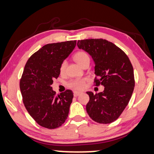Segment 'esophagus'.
<instances>
[{
	"instance_id": "obj_1",
	"label": "esophagus",
	"mask_w": 154,
	"mask_h": 154,
	"mask_svg": "<svg viewBox=\"0 0 154 154\" xmlns=\"http://www.w3.org/2000/svg\"><path fill=\"white\" fill-rule=\"evenodd\" d=\"M81 92H79V91H74L73 92V95H74L75 97H77V96H79V95L81 94Z\"/></svg>"
}]
</instances>
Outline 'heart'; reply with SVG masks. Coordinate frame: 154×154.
<instances>
[{"mask_svg":"<svg viewBox=\"0 0 154 154\" xmlns=\"http://www.w3.org/2000/svg\"><path fill=\"white\" fill-rule=\"evenodd\" d=\"M73 59L76 61L78 64L81 66H83L85 62L90 61V57L86 52L83 51H77L76 53L73 55ZM66 68V61H63L59 66V72L61 74H63L65 73ZM86 79H79L73 80L69 83V86L72 88L77 90V91H81L83 90L86 84Z\"/></svg>","mask_w":154,"mask_h":154,"instance_id":"b5f03b06","label":"heart"}]
</instances>
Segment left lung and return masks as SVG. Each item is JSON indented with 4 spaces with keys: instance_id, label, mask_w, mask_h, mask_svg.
Instances as JSON below:
<instances>
[{
    "instance_id": "8db88e82",
    "label": "left lung",
    "mask_w": 154,
    "mask_h": 154,
    "mask_svg": "<svg viewBox=\"0 0 154 154\" xmlns=\"http://www.w3.org/2000/svg\"><path fill=\"white\" fill-rule=\"evenodd\" d=\"M79 49L87 51L95 62V85H103V92H87L90 100L86 111L100 124L115 121L128 105L135 81L134 69L127 54L120 48L103 39L79 40Z\"/></svg>"
}]
</instances>
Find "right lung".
Wrapping results in <instances>:
<instances>
[{"mask_svg":"<svg viewBox=\"0 0 154 154\" xmlns=\"http://www.w3.org/2000/svg\"><path fill=\"white\" fill-rule=\"evenodd\" d=\"M76 41L47 44L33 54L25 66L20 88L26 109L38 125L56 129L69 115L73 93L56 95L51 86L60 74L59 66L73 50Z\"/></svg>","mask_w":154,"mask_h":154,"instance_id":"add662e5","label":"right lung"}]
</instances>
